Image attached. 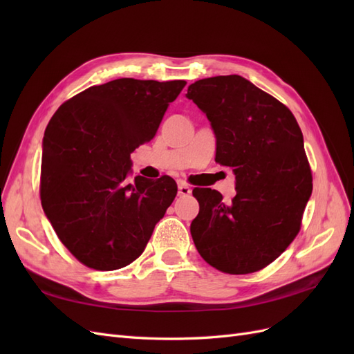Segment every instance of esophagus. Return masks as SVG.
I'll return each instance as SVG.
<instances>
[{
	"label": "esophagus",
	"mask_w": 354,
	"mask_h": 354,
	"mask_svg": "<svg viewBox=\"0 0 354 354\" xmlns=\"http://www.w3.org/2000/svg\"><path fill=\"white\" fill-rule=\"evenodd\" d=\"M192 194V189L189 187L187 183L185 181H178V195L180 196H189Z\"/></svg>",
	"instance_id": "1"
}]
</instances>
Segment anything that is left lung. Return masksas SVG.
<instances>
[{
	"label": "left lung",
	"instance_id": "8db88e82",
	"mask_svg": "<svg viewBox=\"0 0 354 354\" xmlns=\"http://www.w3.org/2000/svg\"><path fill=\"white\" fill-rule=\"evenodd\" d=\"M186 97L216 134V162L230 167L236 195L194 189L199 214L190 224L201 257L217 270L264 269L294 241L312 195V171L292 112L239 75L189 85Z\"/></svg>",
	"mask_w": 354,
	"mask_h": 354
}]
</instances>
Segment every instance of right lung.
I'll use <instances>...</instances> for the list:
<instances>
[{
	"mask_svg": "<svg viewBox=\"0 0 354 354\" xmlns=\"http://www.w3.org/2000/svg\"><path fill=\"white\" fill-rule=\"evenodd\" d=\"M186 81L120 78L63 103L42 138L41 203L62 243L90 269L116 270L142 255L177 195L176 181L131 174Z\"/></svg>",
	"mask_w": 354,
	"mask_h": 354,
	"instance_id": "obj_1",
	"label": "right lung"
}]
</instances>
